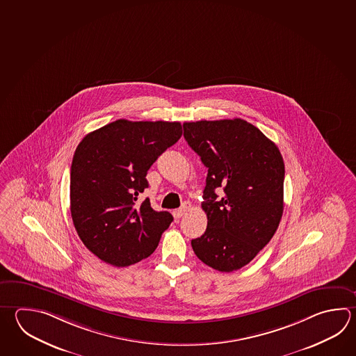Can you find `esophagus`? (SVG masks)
Wrapping results in <instances>:
<instances>
[{
    "instance_id": "esophagus-1",
    "label": "esophagus",
    "mask_w": 356,
    "mask_h": 356,
    "mask_svg": "<svg viewBox=\"0 0 356 356\" xmlns=\"http://www.w3.org/2000/svg\"><path fill=\"white\" fill-rule=\"evenodd\" d=\"M188 210V205H184L182 208L176 209L174 211V216L176 219L181 218L182 215L185 214Z\"/></svg>"
}]
</instances>
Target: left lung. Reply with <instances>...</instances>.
Returning <instances> with one entry per match:
<instances>
[{
	"instance_id": "obj_1",
	"label": "left lung",
	"mask_w": 356,
	"mask_h": 356,
	"mask_svg": "<svg viewBox=\"0 0 356 356\" xmlns=\"http://www.w3.org/2000/svg\"><path fill=\"white\" fill-rule=\"evenodd\" d=\"M184 137L208 168L202 202L208 227L191 241L195 254L219 272L242 268L268 244L281 222V152L241 118L185 122ZM216 189L225 194L219 197Z\"/></svg>"
}]
</instances>
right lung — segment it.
Here are the masks:
<instances>
[{
  "label": "right lung",
  "mask_w": 356,
  "mask_h": 356,
  "mask_svg": "<svg viewBox=\"0 0 356 356\" xmlns=\"http://www.w3.org/2000/svg\"><path fill=\"white\" fill-rule=\"evenodd\" d=\"M180 122L108 123L88 134L75 149L70 168V213L81 242L101 261L127 267L152 254L174 220L154 211L148 168L180 140Z\"/></svg>",
  "instance_id": "obj_1"
}]
</instances>
